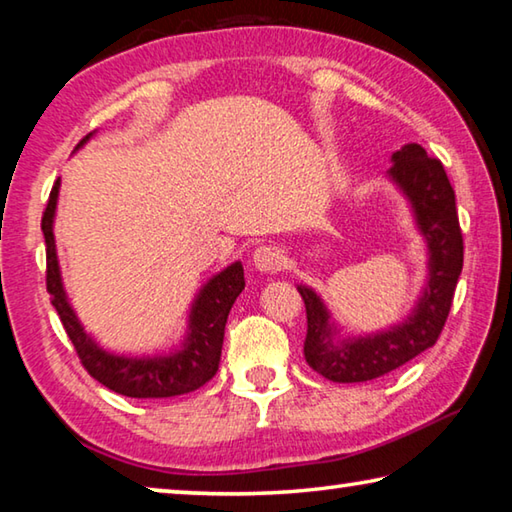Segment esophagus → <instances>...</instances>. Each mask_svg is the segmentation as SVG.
I'll use <instances>...</instances> for the list:
<instances>
[{"instance_id":"esophagus-1","label":"esophagus","mask_w":512,"mask_h":512,"mask_svg":"<svg viewBox=\"0 0 512 512\" xmlns=\"http://www.w3.org/2000/svg\"><path fill=\"white\" fill-rule=\"evenodd\" d=\"M253 264L259 273H277L287 264V257H284V250L280 246L266 244L255 248Z\"/></svg>"}]
</instances>
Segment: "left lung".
I'll list each match as a JSON object with an SVG mask.
<instances>
[{"mask_svg": "<svg viewBox=\"0 0 512 512\" xmlns=\"http://www.w3.org/2000/svg\"><path fill=\"white\" fill-rule=\"evenodd\" d=\"M388 178L409 198L418 230L427 239L429 277L404 323L357 339H339L325 302L314 289L300 284L298 291L307 309L305 359L318 375L339 384H357L388 375L431 348L443 332L458 275L463 271V235L456 196L443 162L429 158L420 144H406L393 153Z\"/></svg>", "mask_w": 512, "mask_h": 512, "instance_id": "8db88e82", "label": "left lung"}]
</instances>
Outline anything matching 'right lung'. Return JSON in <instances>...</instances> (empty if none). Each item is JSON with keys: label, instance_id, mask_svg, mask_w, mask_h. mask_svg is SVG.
Segmentation results:
<instances>
[{"label": "right lung", "instance_id": "obj_1", "mask_svg": "<svg viewBox=\"0 0 512 512\" xmlns=\"http://www.w3.org/2000/svg\"><path fill=\"white\" fill-rule=\"evenodd\" d=\"M92 137L85 135L79 142L83 146ZM76 146V149H79ZM60 180L51 187L49 201L42 214V235L47 244V291L51 293V305L56 307L63 327L74 343L83 368L110 391L126 397H176L192 393L210 381L219 370L223 332L228 314L241 291L246 287L244 266L241 262L230 264L216 273L198 293L192 314H189V332L183 348L158 357H124L99 348L90 334H85L81 320L69 307L67 293L60 280V266L54 241V216L58 203Z\"/></svg>", "mask_w": 512, "mask_h": 512}]
</instances>
